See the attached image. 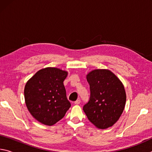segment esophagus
<instances>
[{
	"label": "esophagus",
	"mask_w": 152,
	"mask_h": 152,
	"mask_svg": "<svg viewBox=\"0 0 152 152\" xmlns=\"http://www.w3.org/2000/svg\"><path fill=\"white\" fill-rule=\"evenodd\" d=\"M80 103V99H78L77 101L74 102V104H79Z\"/></svg>",
	"instance_id": "obj_1"
}]
</instances>
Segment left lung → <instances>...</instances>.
Here are the masks:
<instances>
[{"label":"left lung","mask_w":152,"mask_h":152,"mask_svg":"<svg viewBox=\"0 0 152 152\" xmlns=\"http://www.w3.org/2000/svg\"><path fill=\"white\" fill-rule=\"evenodd\" d=\"M91 97L83 107L88 120L101 129L116 123L125 109L126 92L119 78L108 69H95L86 75Z\"/></svg>","instance_id":"8db88e82"}]
</instances>
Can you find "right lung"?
<instances>
[{
	"label": "right lung",
	"instance_id": "1",
	"mask_svg": "<svg viewBox=\"0 0 152 152\" xmlns=\"http://www.w3.org/2000/svg\"><path fill=\"white\" fill-rule=\"evenodd\" d=\"M68 72L48 67L37 71L25 86V104L31 115L45 125H53L64 117L71 106L64 81Z\"/></svg>",
	"mask_w": 152,
	"mask_h": 152
}]
</instances>
